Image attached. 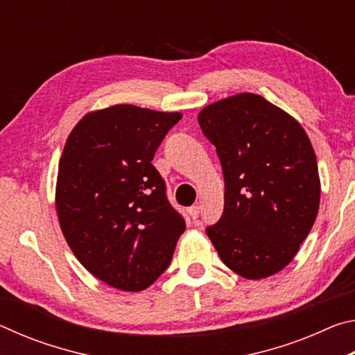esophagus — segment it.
Returning <instances> with one entry per match:
<instances>
[{
    "instance_id": "esophagus-1",
    "label": "esophagus",
    "mask_w": 355,
    "mask_h": 355,
    "mask_svg": "<svg viewBox=\"0 0 355 355\" xmlns=\"http://www.w3.org/2000/svg\"><path fill=\"white\" fill-rule=\"evenodd\" d=\"M199 214H200V207L199 205H194V207L189 208V216L192 219L199 218Z\"/></svg>"
}]
</instances>
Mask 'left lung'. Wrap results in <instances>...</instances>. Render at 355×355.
<instances>
[{
	"label": "left lung",
	"mask_w": 355,
	"mask_h": 355,
	"mask_svg": "<svg viewBox=\"0 0 355 355\" xmlns=\"http://www.w3.org/2000/svg\"><path fill=\"white\" fill-rule=\"evenodd\" d=\"M202 133L216 147L224 213L207 235L227 268L258 280L284 269L320 208L316 155L296 119L261 95L238 94L203 107Z\"/></svg>",
	"instance_id": "left-lung-1"
}]
</instances>
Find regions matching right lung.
I'll return each mask as SVG.
<instances>
[{"instance_id":"right-lung-1","label":"right lung","mask_w":355,"mask_h":355,"mask_svg":"<svg viewBox=\"0 0 355 355\" xmlns=\"http://www.w3.org/2000/svg\"><path fill=\"white\" fill-rule=\"evenodd\" d=\"M180 112L116 105L89 112L59 161L56 211L84 268L117 290H146L186 228L152 159Z\"/></svg>"}]
</instances>
